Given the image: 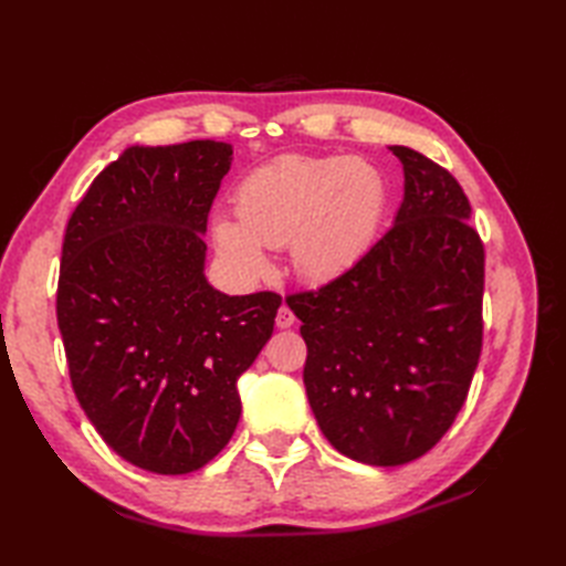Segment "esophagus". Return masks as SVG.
<instances>
[{
  "label": "esophagus",
  "mask_w": 566,
  "mask_h": 566,
  "mask_svg": "<svg viewBox=\"0 0 566 566\" xmlns=\"http://www.w3.org/2000/svg\"><path fill=\"white\" fill-rule=\"evenodd\" d=\"M295 323V314L293 312H290V306H281V310H279V314H276V325H279V328H290V325H293Z\"/></svg>",
  "instance_id": "esophagus-1"
}]
</instances>
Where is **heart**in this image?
<instances>
[{
  "mask_svg": "<svg viewBox=\"0 0 566 566\" xmlns=\"http://www.w3.org/2000/svg\"><path fill=\"white\" fill-rule=\"evenodd\" d=\"M387 196L385 175L364 158L283 156L241 181L238 219H214V243L245 276L266 271V248L287 243L297 276L333 281L370 250Z\"/></svg>",
  "mask_w": 566,
  "mask_h": 566,
  "instance_id": "1",
  "label": "heart"
}]
</instances>
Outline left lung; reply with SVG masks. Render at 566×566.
Instances as JSON below:
<instances>
[{"label":"left lung","instance_id":"left-lung-1","mask_svg":"<svg viewBox=\"0 0 566 566\" xmlns=\"http://www.w3.org/2000/svg\"><path fill=\"white\" fill-rule=\"evenodd\" d=\"M394 227L316 293L285 297L306 342L304 387L333 447L394 468L430 451L482 354L484 245L449 169L408 146Z\"/></svg>","mask_w":566,"mask_h":566}]
</instances>
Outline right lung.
I'll return each instance as SVG.
<instances>
[{"label":"right lung","instance_id":"1","mask_svg":"<svg viewBox=\"0 0 566 566\" xmlns=\"http://www.w3.org/2000/svg\"><path fill=\"white\" fill-rule=\"evenodd\" d=\"M224 142L129 146L67 221L56 316L75 397L108 447L156 474L200 470L241 418L238 378L273 333L276 293L205 279Z\"/></svg>","mask_w":566,"mask_h":566}]
</instances>
